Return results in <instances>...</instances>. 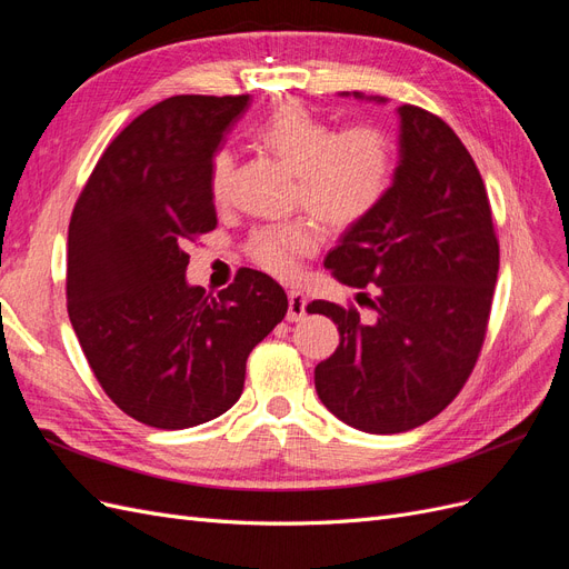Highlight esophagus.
Returning a JSON list of instances; mask_svg holds the SVG:
<instances>
[{
  "mask_svg": "<svg viewBox=\"0 0 569 569\" xmlns=\"http://www.w3.org/2000/svg\"><path fill=\"white\" fill-rule=\"evenodd\" d=\"M287 299H289V308H287V320L291 322H299L306 318V295L299 289H289L287 291Z\"/></svg>",
  "mask_w": 569,
  "mask_h": 569,
  "instance_id": "34e87169",
  "label": "esophagus"
}]
</instances>
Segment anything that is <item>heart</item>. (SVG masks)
<instances>
[{"mask_svg": "<svg viewBox=\"0 0 569 569\" xmlns=\"http://www.w3.org/2000/svg\"><path fill=\"white\" fill-rule=\"evenodd\" d=\"M256 140L274 159L295 170V199L322 226L349 230L370 218L393 182V144L385 130L351 126L335 130L297 101H287L256 130ZM232 173L230 151L211 161V194L226 199ZM318 247V230L308 218L266 226L247 239V256L261 270L289 278L301 256Z\"/></svg>", "mask_w": 569, "mask_h": 569, "instance_id": "heart-1", "label": "heart"}]
</instances>
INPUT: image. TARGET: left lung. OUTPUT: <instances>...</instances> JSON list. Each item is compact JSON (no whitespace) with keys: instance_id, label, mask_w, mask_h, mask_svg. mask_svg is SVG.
Here are the masks:
<instances>
[{"instance_id":"left-lung-1","label":"left lung","mask_w":569,"mask_h":569,"mask_svg":"<svg viewBox=\"0 0 569 569\" xmlns=\"http://www.w3.org/2000/svg\"><path fill=\"white\" fill-rule=\"evenodd\" d=\"M399 116L401 161L387 199L325 258L372 313L306 306L341 337L316 368L320 401L370 435L408 432L456 399L485 343L498 274L491 206L470 151L439 116L412 104Z\"/></svg>"}]
</instances>
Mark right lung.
<instances>
[{
  "label": "right lung",
  "instance_id": "right-lung-1",
  "mask_svg": "<svg viewBox=\"0 0 569 569\" xmlns=\"http://www.w3.org/2000/svg\"><path fill=\"white\" fill-rule=\"evenodd\" d=\"M249 94H178L137 116L101 153L68 226L66 301L109 399L149 427L184 429L237 403L247 358L287 313L266 272L189 287V242L216 230L211 161Z\"/></svg>",
  "mask_w": 569,
  "mask_h": 569
}]
</instances>
